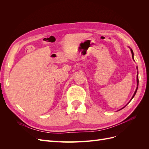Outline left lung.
<instances>
[{
    "mask_svg": "<svg viewBox=\"0 0 149 149\" xmlns=\"http://www.w3.org/2000/svg\"><path fill=\"white\" fill-rule=\"evenodd\" d=\"M130 51H131V53H132V58H133V59H134V53H133V51H132V49H131V48H130ZM137 88H136V91H135V93H134V95H133V96L132 97V99H131V100H130V101H131L132 100V99H133V97H134V96L135 95H136V92H137V88H138V85H139V77H138V74H137ZM130 101L129 102H130ZM126 106H127V105H126ZM123 107V108H124ZM123 108H122V109H123Z\"/></svg>",
    "mask_w": 149,
    "mask_h": 149,
    "instance_id": "1",
    "label": "left lung"
}]
</instances>
